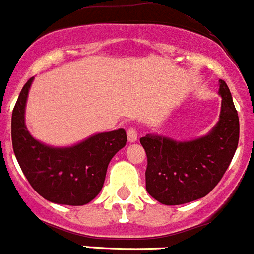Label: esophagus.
I'll return each instance as SVG.
<instances>
[{"instance_id":"esophagus-1","label":"esophagus","mask_w":254,"mask_h":254,"mask_svg":"<svg viewBox=\"0 0 254 254\" xmlns=\"http://www.w3.org/2000/svg\"><path fill=\"white\" fill-rule=\"evenodd\" d=\"M127 140L130 143H135V141L138 140V132H136V129L135 127H130L127 130Z\"/></svg>"}]
</instances>
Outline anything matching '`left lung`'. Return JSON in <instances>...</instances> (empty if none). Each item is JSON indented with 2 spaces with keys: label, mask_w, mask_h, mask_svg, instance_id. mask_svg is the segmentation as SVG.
<instances>
[{
  "label": "left lung",
  "mask_w": 254,
  "mask_h": 254,
  "mask_svg": "<svg viewBox=\"0 0 254 254\" xmlns=\"http://www.w3.org/2000/svg\"><path fill=\"white\" fill-rule=\"evenodd\" d=\"M222 110L214 129L203 138L175 141L159 135L140 138L146 153L148 193L165 205L207 195L228 169L239 140V119L224 80H219Z\"/></svg>",
  "instance_id": "8db88e82"
}]
</instances>
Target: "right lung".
<instances>
[{"label":"right lung","mask_w":254,"mask_h":254,"mask_svg":"<svg viewBox=\"0 0 254 254\" xmlns=\"http://www.w3.org/2000/svg\"><path fill=\"white\" fill-rule=\"evenodd\" d=\"M31 77L20 92L11 120V138L20 168L31 187L49 202L84 205L100 193L110 160L127 144L124 129L100 132L70 148L35 140L25 125Z\"/></svg>","instance_id":"obj_1"}]
</instances>
